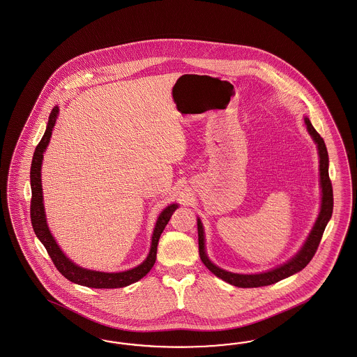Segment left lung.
<instances>
[{
	"label": "left lung",
	"instance_id": "1",
	"mask_svg": "<svg viewBox=\"0 0 357 357\" xmlns=\"http://www.w3.org/2000/svg\"><path fill=\"white\" fill-rule=\"evenodd\" d=\"M304 121L307 125V130L310 133V137L314 141L317 146V153H319V171H320V188H321V205H320V212L319 216L316 218V222L313 228L310 229V234L307 240L304 241L303 247L296 253L292 259H289L287 263L281 264L279 266L261 272V273H252V275H243V273H233L228 272L225 269L218 268V265L212 263L206 255L205 250V234H204V227H202V220L197 218V232H199V252L200 257L204 265L218 278L224 280L225 282H229L231 285L238 287V288H257V287H265L275 284L280 280L287 279L301 269H304L312 257L314 256L317 247L321 241L323 233L326 229L328 221L332 218V211H333V190H332V184L329 180V173H328V167H329V158H328V152H326V142L321 139V136L316 132L313 125L310 124V119L304 117Z\"/></svg>",
	"mask_w": 357,
	"mask_h": 357
}]
</instances>
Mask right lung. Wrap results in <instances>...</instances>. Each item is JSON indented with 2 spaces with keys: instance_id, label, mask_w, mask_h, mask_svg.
Returning a JSON list of instances; mask_svg holds the SVG:
<instances>
[{
  "instance_id": "right-lung-1",
  "label": "right lung",
  "mask_w": 357,
  "mask_h": 357,
  "mask_svg": "<svg viewBox=\"0 0 357 357\" xmlns=\"http://www.w3.org/2000/svg\"><path fill=\"white\" fill-rule=\"evenodd\" d=\"M59 112H60L59 107L52 109V113L47 120V130H45L41 141L38 142V145L36 146V151L33 153V160H31V218L34 233L38 237V240L44 244L47 255L50 256L52 261L56 265L59 272L63 278L70 280L72 282L78 284V285H84V287H89V288H100V289L123 288L126 285H130V284L139 281V279H142L155 265L158 238L164 231V228L167 227L168 221L171 220L173 212L178 208V205L171 204L158 215L153 234H152V243H151L149 253H148L146 259L137 266H135L129 271H124V272L110 273V272H100V271H93V269H86V268H82L77 264L73 263L59 247V244L56 243L53 234L50 233V229L47 227V215H45V208H44V196H43V183H41V168H43L44 152L47 151V145L50 142L52 132L56 125Z\"/></svg>"
}]
</instances>
